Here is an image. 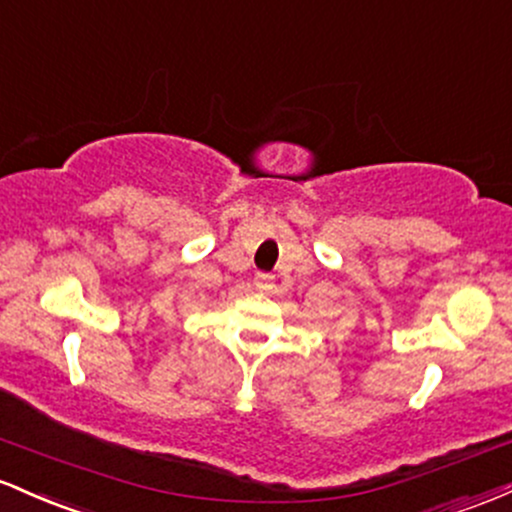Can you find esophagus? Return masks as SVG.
Returning <instances> with one entry per match:
<instances>
[{
	"instance_id": "1",
	"label": "esophagus",
	"mask_w": 512,
	"mask_h": 512,
	"mask_svg": "<svg viewBox=\"0 0 512 512\" xmlns=\"http://www.w3.org/2000/svg\"><path fill=\"white\" fill-rule=\"evenodd\" d=\"M254 285H256V290L268 292V290H271V287H273V275H268V273H256Z\"/></svg>"
}]
</instances>
